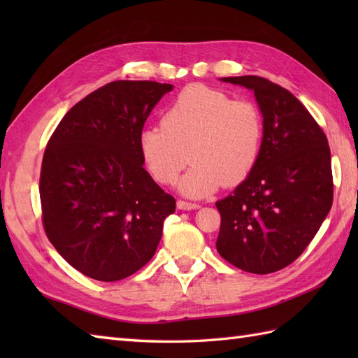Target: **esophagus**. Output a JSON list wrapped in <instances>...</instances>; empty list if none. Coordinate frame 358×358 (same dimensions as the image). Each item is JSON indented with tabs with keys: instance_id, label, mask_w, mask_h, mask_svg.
<instances>
[{
	"instance_id": "34e87169",
	"label": "esophagus",
	"mask_w": 358,
	"mask_h": 358,
	"mask_svg": "<svg viewBox=\"0 0 358 358\" xmlns=\"http://www.w3.org/2000/svg\"><path fill=\"white\" fill-rule=\"evenodd\" d=\"M177 206H178V209H181V210H194V209H200V204H196V203H189V201H185V200H178V201H177Z\"/></svg>"
}]
</instances>
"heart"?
Wrapping results in <instances>:
<instances>
[{
  "label": "heart",
  "instance_id": "1",
  "mask_svg": "<svg viewBox=\"0 0 358 358\" xmlns=\"http://www.w3.org/2000/svg\"><path fill=\"white\" fill-rule=\"evenodd\" d=\"M263 138L264 120L255 103L189 85L166 109L162 126L143 129L140 150L152 177L162 185L175 183L191 159L180 191L200 199L222 185L243 183L260 159Z\"/></svg>",
  "mask_w": 358,
  "mask_h": 358
}]
</instances>
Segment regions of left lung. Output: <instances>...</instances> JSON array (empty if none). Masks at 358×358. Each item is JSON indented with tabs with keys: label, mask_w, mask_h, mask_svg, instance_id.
<instances>
[{
	"label": "left lung",
	"mask_w": 358,
	"mask_h": 358,
	"mask_svg": "<svg viewBox=\"0 0 358 358\" xmlns=\"http://www.w3.org/2000/svg\"><path fill=\"white\" fill-rule=\"evenodd\" d=\"M224 83L252 90L264 120L255 169L226 199L217 250L235 268L271 273L296 260L329 214L331 150L322 127L296 98L255 75Z\"/></svg>",
	"instance_id": "obj_1"
}]
</instances>
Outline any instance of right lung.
<instances>
[{"label": "right lung", "mask_w": 358, "mask_h": 358, "mask_svg": "<svg viewBox=\"0 0 358 358\" xmlns=\"http://www.w3.org/2000/svg\"><path fill=\"white\" fill-rule=\"evenodd\" d=\"M172 89L157 81H112L75 104L45 146L44 231L86 277L118 281L141 269L175 212V199L144 169L140 150L149 113Z\"/></svg>", "instance_id": "right-lung-1"}]
</instances>
